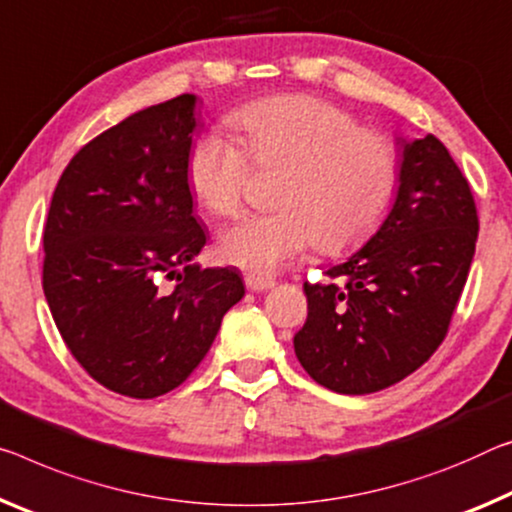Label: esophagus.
I'll return each mask as SVG.
<instances>
[{"label": "esophagus", "mask_w": 512, "mask_h": 512, "mask_svg": "<svg viewBox=\"0 0 512 512\" xmlns=\"http://www.w3.org/2000/svg\"><path fill=\"white\" fill-rule=\"evenodd\" d=\"M243 282H246V287L250 291H266L275 285L273 278H269V275H259V273H246Z\"/></svg>", "instance_id": "esophagus-1"}]
</instances>
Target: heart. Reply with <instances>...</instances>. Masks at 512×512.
Masks as SVG:
<instances>
[{
  "mask_svg": "<svg viewBox=\"0 0 512 512\" xmlns=\"http://www.w3.org/2000/svg\"><path fill=\"white\" fill-rule=\"evenodd\" d=\"M239 145L202 134L186 159V180L202 207L234 216L250 165L282 168L271 214L246 216L223 230L218 255L253 273H273L319 246L342 253L383 221L399 186V150L385 134L312 95H275L230 116Z\"/></svg>",
  "mask_w": 512,
  "mask_h": 512,
  "instance_id": "b5f03b06",
  "label": "heart"
}]
</instances>
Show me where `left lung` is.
Returning <instances> with one entry per match:
<instances>
[{
    "mask_svg": "<svg viewBox=\"0 0 512 512\" xmlns=\"http://www.w3.org/2000/svg\"><path fill=\"white\" fill-rule=\"evenodd\" d=\"M396 145L399 189L383 225L330 266L328 285H303L307 321L294 337L296 358L337 394L380 392L431 358L474 259V196L449 150L433 134Z\"/></svg>",
    "mask_w": 512,
    "mask_h": 512,
    "instance_id": "1",
    "label": "left lung"
}]
</instances>
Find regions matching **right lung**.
<instances>
[{
  "label": "right lung",
  "instance_id": "1",
  "mask_svg": "<svg viewBox=\"0 0 512 512\" xmlns=\"http://www.w3.org/2000/svg\"><path fill=\"white\" fill-rule=\"evenodd\" d=\"M196 102L177 95L86 143L45 223L43 291L56 328L88 376L132 399L182 385L246 294L234 269L193 264L207 243L186 180ZM161 277L178 285L161 290Z\"/></svg>",
  "mask_w": 512,
  "mask_h": 512
}]
</instances>
